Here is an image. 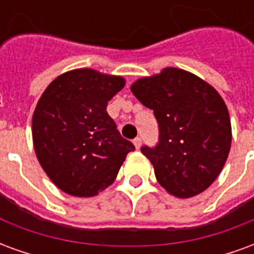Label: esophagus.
<instances>
[{"label": "esophagus", "mask_w": 254, "mask_h": 254, "mask_svg": "<svg viewBox=\"0 0 254 254\" xmlns=\"http://www.w3.org/2000/svg\"><path fill=\"white\" fill-rule=\"evenodd\" d=\"M133 144H134V147L136 148H140L141 147V137H136L134 140H133Z\"/></svg>", "instance_id": "obj_1"}]
</instances>
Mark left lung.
Instances as JSON below:
<instances>
[{
	"instance_id": "left-lung-1",
	"label": "left lung",
	"mask_w": 254,
	"mask_h": 254,
	"mask_svg": "<svg viewBox=\"0 0 254 254\" xmlns=\"http://www.w3.org/2000/svg\"><path fill=\"white\" fill-rule=\"evenodd\" d=\"M130 89L158 121V144L141 147L158 182L180 198L205 190L220 174L231 145L229 110L218 91L177 67L138 78Z\"/></svg>"
}]
</instances>
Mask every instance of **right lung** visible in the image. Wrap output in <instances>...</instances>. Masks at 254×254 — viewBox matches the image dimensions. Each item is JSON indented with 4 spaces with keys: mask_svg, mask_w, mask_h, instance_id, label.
Returning <instances> with one entry per match:
<instances>
[{
    "mask_svg": "<svg viewBox=\"0 0 254 254\" xmlns=\"http://www.w3.org/2000/svg\"><path fill=\"white\" fill-rule=\"evenodd\" d=\"M124 85L120 76L85 67L58 76L42 94L32 116L34 148L42 169L67 194L105 190L134 151L106 111Z\"/></svg>",
    "mask_w": 254,
    "mask_h": 254,
    "instance_id": "add662e5",
    "label": "right lung"
}]
</instances>
